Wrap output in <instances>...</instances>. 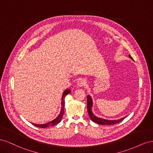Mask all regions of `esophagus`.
<instances>
[{
    "instance_id": "obj_1",
    "label": "esophagus",
    "mask_w": 153,
    "mask_h": 153,
    "mask_svg": "<svg viewBox=\"0 0 153 153\" xmlns=\"http://www.w3.org/2000/svg\"><path fill=\"white\" fill-rule=\"evenodd\" d=\"M87 85V82L85 80H80L77 82V86L78 87H85Z\"/></svg>"
}]
</instances>
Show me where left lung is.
Segmentation results:
<instances>
[{"instance_id": "obj_1", "label": "left lung", "mask_w": 153, "mask_h": 153, "mask_svg": "<svg viewBox=\"0 0 153 153\" xmlns=\"http://www.w3.org/2000/svg\"><path fill=\"white\" fill-rule=\"evenodd\" d=\"M129 57L132 60H133L130 55H129ZM87 101L88 114H89V115L91 119L95 123L101 124V125H112V124H117V123L121 122L124 119V118L126 117H124L120 119H118V120H107V119H105L96 117V115H94V114L92 112V105H93V103H92V98L91 96H89V95L87 96Z\"/></svg>"}]
</instances>
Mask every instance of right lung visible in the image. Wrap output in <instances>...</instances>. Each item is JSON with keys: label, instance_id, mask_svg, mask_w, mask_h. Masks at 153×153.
Listing matches in <instances>:
<instances>
[{"label": "right lung", "instance_id": "obj_1", "mask_svg": "<svg viewBox=\"0 0 153 153\" xmlns=\"http://www.w3.org/2000/svg\"><path fill=\"white\" fill-rule=\"evenodd\" d=\"M71 92V90L67 89L66 90H65L64 91L63 94H62V100H61V112L59 114L58 116L55 118V119H53V121H50L49 123H45V124H34V123H32L34 126H36V127H39V128H47V127H50V126H54L55 124H57L58 123H59L61 121V119L62 118V116L64 113V98L66 96L67 94H69Z\"/></svg>", "mask_w": 153, "mask_h": 153}]
</instances>
